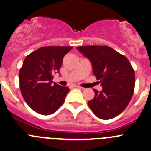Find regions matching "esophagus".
<instances>
[{
    "label": "esophagus",
    "instance_id": "1",
    "mask_svg": "<svg viewBox=\"0 0 151 151\" xmlns=\"http://www.w3.org/2000/svg\"><path fill=\"white\" fill-rule=\"evenodd\" d=\"M69 88H81V87L77 86V85H73V86H70Z\"/></svg>",
    "mask_w": 151,
    "mask_h": 151
}]
</instances>
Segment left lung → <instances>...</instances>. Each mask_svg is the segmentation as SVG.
<instances>
[{"instance_id": "1", "label": "left lung", "mask_w": 151, "mask_h": 151, "mask_svg": "<svg viewBox=\"0 0 151 151\" xmlns=\"http://www.w3.org/2000/svg\"><path fill=\"white\" fill-rule=\"evenodd\" d=\"M93 64V73L103 90L93 89L95 96L88 101L92 111L101 119L120 114L129 104L135 84L134 71L129 60L106 45L77 47Z\"/></svg>"}]
</instances>
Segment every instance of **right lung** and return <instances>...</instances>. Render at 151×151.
I'll return each mask as SVG.
<instances>
[{
  "label": "right lung",
  "mask_w": 151,
  "mask_h": 151,
  "mask_svg": "<svg viewBox=\"0 0 151 151\" xmlns=\"http://www.w3.org/2000/svg\"><path fill=\"white\" fill-rule=\"evenodd\" d=\"M71 46H45L25 58L19 71L22 96L32 110L42 115L56 111L65 101L68 87L54 82L53 74L59 71L64 55Z\"/></svg>",
  "instance_id": "1"
}]
</instances>
